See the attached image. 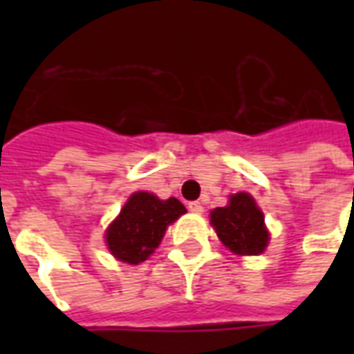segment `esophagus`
Wrapping results in <instances>:
<instances>
[{
  "mask_svg": "<svg viewBox=\"0 0 354 354\" xmlns=\"http://www.w3.org/2000/svg\"><path fill=\"white\" fill-rule=\"evenodd\" d=\"M187 208H189L192 212H195V214H201V212H203V205H201L199 201H193V203H189Z\"/></svg>",
  "mask_w": 354,
  "mask_h": 354,
  "instance_id": "1",
  "label": "esophagus"
}]
</instances>
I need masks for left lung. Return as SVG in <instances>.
Here are the masks:
<instances>
[{"label": "left lung", "instance_id": "obj_1", "mask_svg": "<svg viewBox=\"0 0 354 354\" xmlns=\"http://www.w3.org/2000/svg\"><path fill=\"white\" fill-rule=\"evenodd\" d=\"M210 222L231 252L256 256L266 250L269 233L263 225V214L248 193L231 195L227 207L210 212Z\"/></svg>", "mask_w": 354, "mask_h": 354}]
</instances>
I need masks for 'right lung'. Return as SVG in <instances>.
Here are the masks:
<instances>
[{
	"label": "right lung",
	"mask_w": 354,
	"mask_h": 354,
	"mask_svg": "<svg viewBox=\"0 0 354 354\" xmlns=\"http://www.w3.org/2000/svg\"><path fill=\"white\" fill-rule=\"evenodd\" d=\"M184 212L185 207L174 197L161 201L151 193H134L106 231L109 252L134 266L146 261L161 243L167 225Z\"/></svg>",
	"instance_id": "obj_1"
}]
</instances>
